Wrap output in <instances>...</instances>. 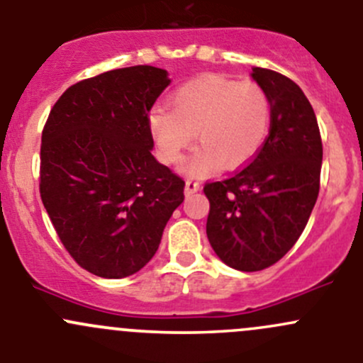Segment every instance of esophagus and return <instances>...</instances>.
Wrapping results in <instances>:
<instances>
[{"label":"esophagus","mask_w":363,"mask_h":363,"mask_svg":"<svg viewBox=\"0 0 363 363\" xmlns=\"http://www.w3.org/2000/svg\"><path fill=\"white\" fill-rule=\"evenodd\" d=\"M200 189V184L196 181H186V186H184V193L186 195H193V193H196Z\"/></svg>","instance_id":"obj_1"}]
</instances>
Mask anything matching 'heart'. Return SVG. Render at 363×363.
Listing matches in <instances>:
<instances>
[{"instance_id": "b5f03b06", "label": "heart", "mask_w": 363, "mask_h": 363, "mask_svg": "<svg viewBox=\"0 0 363 363\" xmlns=\"http://www.w3.org/2000/svg\"><path fill=\"white\" fill-rule=\"evenodd\" d=\"M147 128L164 164H174L191 145L202 147L184 164L188 175H208L219 167L239 168L259 152L270 131V101L256 82L207 75L179 87L170 111L149 112Z\"/></svg>"}]
</instances>
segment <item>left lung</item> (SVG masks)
<instances>
[{
    "mask_svg": "<svg viewBox=\"0 0 363 363\" xmlns=\"http://www.w3.org/2000/svg\"><path fill=\"white\" fill-rule=\"evenodd\" d=\"M270 101V131L247 167L208 182L207 237L223 263L256 272L279 262L302 235L320 193L321 145L316 116L288 77L252 68Z\"/></svg>",
    "mask_w": 363,
    "mask_h": 363,
    "instance_id": "left-lung-1",
    "label": "left lung"
}]
</instances>
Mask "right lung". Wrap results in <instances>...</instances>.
I'll use <instances>...</instances> for the list:
<instances>
[{
    "mask_svg": "<svg viewBox=\"0 0 363 363\" xmlns=\"http://www.w3.org/2000/svg\"><path fill=\"white\" fill-rule=\"evenodd\" d=\"M170 84L138 65L68 87L49 113L40 149V196L61 242L105 279L138 272L158 251L184 181L152 156L147 113Z\"/></svg>",
    "mask_w": 363,
    "mask_h": 363,
    "instance_id": "add662e5",
    "label": "right lung"
}]
</instances>
